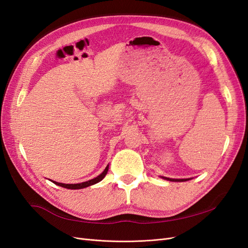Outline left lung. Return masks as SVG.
I'll list each match as a JSON object with an SVG mask.
<instances>
[{
  "mask_svg": "<svg viewBox=\"0 0 248 248\" xmlns=\"http://www.w3.org/2000/svg\"><path fill=\"white\" fill-rule=\"evenodd\" d=\"M162 179L169 180V181H172V182H183V181H187L189 179H170V178H167V177H161Z\"/></svg>",
  "mask_w": 248,
  "mask_h": 248,
  "instance_id": "obj_1",
  "label": "left lung"
}]
</instances>
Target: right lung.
I'll use <instances>...</instances> for the list:
<instances>
[{"mask_svg": "<svg viewBox=\"0 0 248 248\" xmlns=\"http://www.w3.org/2000/svg\"><path fill=\"white\" fill-rule=\"evenodd\" d=\"M108 166L106 168V170H104L99 176H97L96 178H94V179H92V180H89V181L82 182V183H78V184H64V183H59V182H56V181H52V180H50V181H51L52 183H55L56 185L64 187V188H67V189H81V188H85V187L91 186V185H94V184H96V183L100 182L101 180H102L104 177H106V175L108 174Z\"/></svg>", "mask_w": 248, "mask_h": 248, "instance_id": "obj_1", "label": "right lung"}]
</instances>
